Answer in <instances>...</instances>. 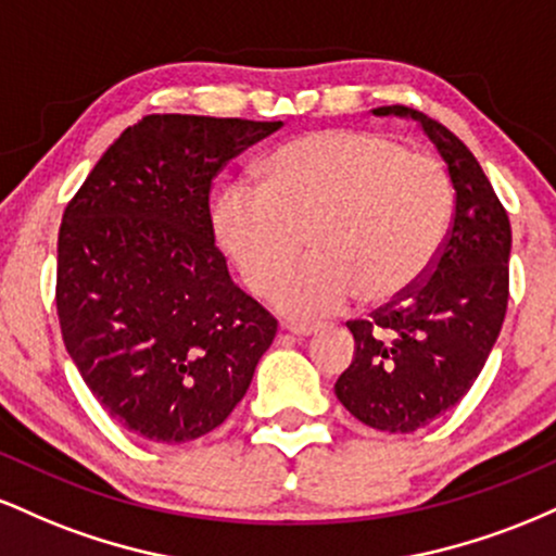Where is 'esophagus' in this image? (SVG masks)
Masks as SVG:
<instances>
[{"label": "esophagus", "mask_w": 556, "mask_h": 556, "mask_svg": "<svg viewBox=\"0 0 556 556\" xmlns=\"http://www.w3.org/2000/svg\"><path fill=\"white\" fill-rule=\"evenodd\" d=\"M282 331H287V334H292V337H300V340H303V337H311V334H314V331H318V327H314V324H282Z\"/></svg>", "instance_id": "1"}]
</instances>
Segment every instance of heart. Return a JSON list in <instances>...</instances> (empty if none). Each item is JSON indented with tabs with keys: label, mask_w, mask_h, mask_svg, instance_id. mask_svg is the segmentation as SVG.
I'll return each mask as SVG.
<instances>
[{
	"label": "heart",
	"mask_w": 556,
	"mask_h": 556,
	"mask_svg": "<svg viewBox=\"0 0 556 556\" xmlns=\"http://www.w3.org/2000/svg\"><path fill=\"white\" fill-rule=\"evenodd\" d=\"M452 206L439 159L381 132L329 127L279 146L264 185H225L214 232L253 292L308 245L314 256L279 279L271 300L285 316L321 318L353 295L366 308L410 295L442 253Z\"/></svg>",
	"instance_id": "1"
}]
</instances>
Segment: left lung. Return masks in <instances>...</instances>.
<instances>
[{
  "mask_svg": "<svg viewBox=\"0 0 556 556\" xmlns=\"http://www.w3.org/2000/svg\"><path fill=\"white\" fill-rule=\"evenodd\" d=\"M424 127L450 169L455 212L433 269L410 295L348 321L355 361L337 379V400L361 424L410 433L455 407L500 337L509 298V216L468 146L410 106H379Z\"/></svg>",
  "mask_w": 556,
  "mask_h": 556,
  "instance_id": "8db88e82",
  "label": "left lung"
}]
</instances>
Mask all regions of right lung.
<instances>
[{"mask_svg":"<svg viewBox=\"0 0 556 556\" xmlns=\"http://www.w3.org/2000/svg\"><path fill=\"white\" fill-rule=\"evenodd\" d=\"M282 123L149 114L70 198L56 316L93 397L127 431L182 444L227 420L277 334L214 242V177Z\"/></svg>","mask_w":556,"mask_h":556,"instance_id":"add662e5","label":"right lung"}]
</instances>
